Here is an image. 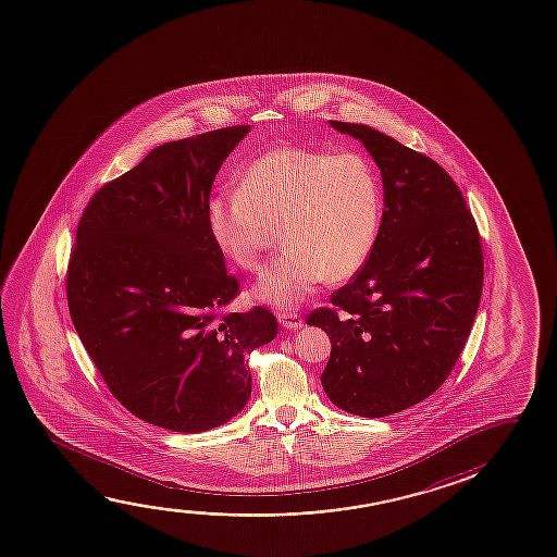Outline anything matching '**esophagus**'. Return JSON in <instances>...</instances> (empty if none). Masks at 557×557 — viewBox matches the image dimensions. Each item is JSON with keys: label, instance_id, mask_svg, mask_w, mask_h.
<instances>
[{"label": "esophagus", "instance_id": "34e87169", "mask_svg": "<svg viewBox=\"0 0 557 557\" xmlns=\"http://www.w3.org/2000/svg\"><path fill=\"white\" fill-rule=\"evenodd\" d=\"M277 318H280V324H282L283 327H287V330H300V327L305 325L302 318H300L297 312H289V310L280 312Z\"/></svg>", "mask_w": 557, "mask_h": 557}]
</instances>
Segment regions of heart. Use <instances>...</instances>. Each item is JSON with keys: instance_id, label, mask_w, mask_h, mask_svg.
I'll use <instances>...</instances> for the list:
<instances>
[{"instance_id": "b5f03b06", "label": "heart", "mask_w": 557, "mask_h": 557, "mask_svg": "<svg viewBox=\"0 0 557 557\" xmlns=\"http://www.w3.org/2000/svg\"><path fill=\"white\" fill-rule=\"evenodd\" d=\"M215 247L240 270H255L274 225L283 250L252 287L277 309L307 299L325 277L357 274L376 243L382 185L367 156L280 146L250 163L239 188L208 202Z\"/></svg>"}]
</instances>
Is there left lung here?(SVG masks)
I'll use <instances>...</instances> for the list:
<instances>
[{
  "instance_id": "8db88e82",
  "label": "left lung",
  "mask_w": 557,
  "mask_h": 557,
  "mask_svg": "<svg viewBox=\"0 0 557 557\" xmlns=\"http://www.w3.org/2000/svg\"><path fill=\"white\" fill-rule=\"evenodd\" d=\"M330 125L360 140L376 162L384 214L359 274L307 324L332 342L320 376L330 401L382 419L426 399L449 376L479 310L482 247L461 190L442 165L376 128Z\"/></svg>"
}]
</instances>
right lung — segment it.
Wrapping results in <instances>:
<instances>
[{
	"label": "right lung",
	"mask_w": 557,
	"mask_h": 557,
	"mask_svg": "<svg viewBox=\"0 0 557 557\" xmlns=\"http://www.w3.org/2000/svg\"><path fill=\"white\" fill-rule=\"evenodd\" d=\"M250 125L158 146L103 185L78 222L71 320L115 399L160 429L197 434L243 411L247 357L272 342L270 310L222 312L239 292L206 210Z\"/></svg>",
	"instance_id": "obj_1"
}]
</instances>
